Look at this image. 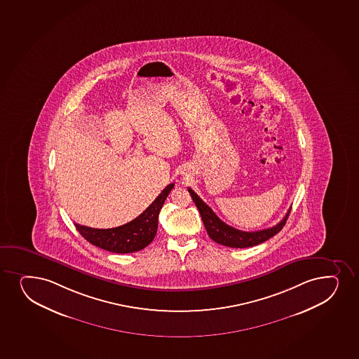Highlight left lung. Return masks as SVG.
I'll use <instances>...</instances> for the list:
<instances>
[{
  "label": "left lung",
  "instance_id": "obj_1",
  "mask_svg": "<svg viewBox=\"0 0 359 359\" xmlns=\"http://www.w3.org/2000/svg\"><path fill=\"white\" fill-rule=\"evenodd\" d=\"M188 191H189L193 201L195 202V205L198 207L208 236L215 242L225 245V247L249 248L264 243L267 239L276 236L284 227L286 220L289 218L290 212H291V208H290L284 219L281 220L280 223L276 224V226L264 229V230L254 231V232H247V231L237 230L235 227L224 223L223 220H220L217 217L212 208L202 201L194 190L188 188Z\"/></svg>",
  "mask_w": 359,
  "mask_h": 359
}]
</instances>
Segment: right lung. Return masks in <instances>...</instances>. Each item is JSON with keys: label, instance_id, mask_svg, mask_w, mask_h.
Here are the masks:
<instances>
[{"label": "right lung", "instance_id": "right-lung-1", "mask_svg": "<svg viewBox=\"0 0 359 359\" xmlns=\"http://www.w3.org/2000/svg\"><path fill=\"white\" fill-rule=\"evenodd\" d=\"M173 186L175 183L166 187L137 218L124 224L122 226L112 229H92L75 224V227L87 242L107 252L117 254L139 252L147 247L156 237L158 230V215Z\"/></svg>", "mask_w": 359, "mask_h": 359}]
</instances>
